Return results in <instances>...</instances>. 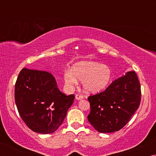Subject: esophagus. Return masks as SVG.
<instances>
[{
	"instance_id": "obj_1",
	"label": "esophagus",
	"mask_w": 156,
	"mask_h": 156,
	"mask_svg": "<svg viewBox=\"0 0 156 156\" xmlns=\"http://www.w3.org/2000/svg\"><path fill=\"white\" fill-rule=\"evenodd\" d=\"M75 98L76 100H81V99H83L84 96H83V95H80V94H76Z\"/></svg>"
}]
</instances>
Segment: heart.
Returning <instances> with one entry per match:
<instances>
[{
    "label": "heart",
    "instance_id": "obj_1",
    "mask_svg": "<svg viewBox=\"0 0 156 156\" xmlns=\"http://www.w3.org/2000/svg\"><path fill=\"white\" fill-rule=\"evenodd\" d=\"M82 80L84 91L89 94H96L108 87L112 80V72L107 65L92 61L76 63L72 69L65 71L64 80L68 87Z\"/></svg>",
    "mask_w": 156,
    "mask_h": 156
}]
</instances>
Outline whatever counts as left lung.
Instances as JSON below:
<instances>
[{
	"instance_id": "obj_1",
	"label": "left lung",
	"mask_w": 156,
	"mask_h": 156,
	"mask_svg": "<svg viewBox=\"0 0 156 156\" xmlns=\"http://www.w3.org/2000/svg\"><path fill=\"white\" fill-rule=\"evenodd\" d=\"M140 100L138 76L133 71L129 72L112 82L104 91L89 96V122L100 133L119 131L138 109Z\"/></svg>"
}]
</instances>
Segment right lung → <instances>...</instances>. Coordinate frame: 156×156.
I'll return each instance as SVG.
<instances>
[{
	"instance_id": "1",
	"label": "right lung",
	"mask_w": 156,
	"mask_h": 156,
	"mask_svg": "<svg viewBox=\"0 0 156 156\" xmlns=\"http://www.w3.org/2000/svg\"><path fill=\"white\" fill-rule=\"evenodd\" d=\"M15 102L21 118L39 133H54L62 125L74 95L58 88L51 73L23 68L15 84Z\"/></svg>"
}]
</instances>
